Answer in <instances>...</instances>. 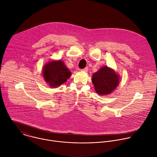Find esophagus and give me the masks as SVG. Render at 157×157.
Listing matches in <instances>:
<instances>
[{"mask_svg":"<svg viewBox=\"0 0 157 157\" xmlns=\"http://www.w3.org/2000/svg\"><path fill=\"white\" fill-rule=\"evenodd\" d=\"M81 71H84V72H87V71H88V67H86L85 68L81 70Z\"/></svg>","mask_w":157,"mask_h":157,"instance_id":"34e87169","label":"esophagus"}]
</instances>
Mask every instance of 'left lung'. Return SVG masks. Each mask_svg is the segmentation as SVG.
I'll list each match as a JSON object with an SVG mask.
<instances>
[{
    "mask_svg": "<svg viewBox=\"0 0 157 157\" xmlns=\"http://www.w3.org/2000/svg\"><path fill=\"white\" fill-rule=\"evenodd\" d=\"M120 78V76L114 69L104 66L92 75V81L95 90L98 95H107L117 87Z\"/></svg>",
    "mask_w": 157,
    "mask_h": 157,
    "instance_id": "left-lung-1",
    "label": "left lung"
}]
</instances>
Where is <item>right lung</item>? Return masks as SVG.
<instances>
[{
    "mask_svg": "<svg viewBox=\"0 0 157 157\" xmlns=\"http://www.w3.org/2000/svg\"><path fill=\"white\" fill-rule=\"evenodd\" d=\"M42 75L44 81L51 88L59 87L68 79L71 72L62 60H51L43 67Z\"/></svg>",
    "mask_w": 157,
    "mask_h": 157,
    "instance_id": "add662e5",
    "label": "right lung"
}]
</instances>
